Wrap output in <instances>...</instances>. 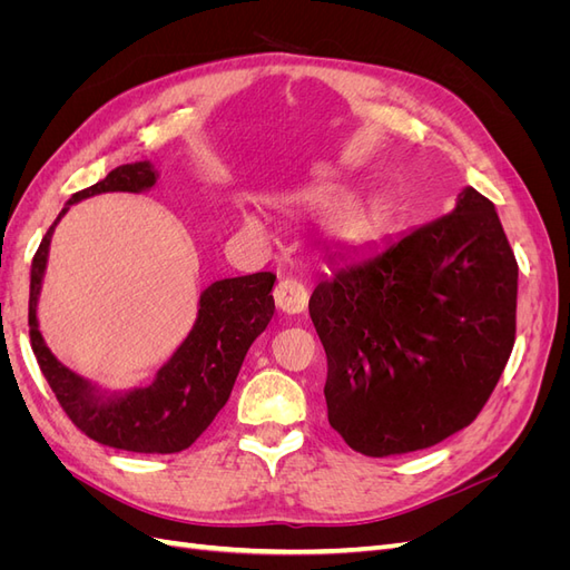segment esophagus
I'll list each match as a JSON object with an SVG mask.
<instances>
[{
  "instance_id": "34e87169",
  "label": "esophagus",
  "mask_w": 570,
  "mask_h": 570,
  "mask_svg": "<svg viewBox=\"0 0 570 570\" xmlns=\"http://www.w3.org/2000/svg\"><path fill=\"white\" fill-rule=\"evenodd\" d=\"M273 297H275V306L285 314H302L308 304L306 287L295 278H283L278 285H275Z\"/></svg>"
}]
</instances>
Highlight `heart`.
Returning <instances> with one entry per match:
<instances>
[{
    "label": "heart",
    "mask_w": 570,
    "mask_h": 570,
    "mask_svg": "<svg viewBox=\"0 0 570 570\" xmlns=\"http://www.w3.org/2000/svg\"><path fill=\"white\" fill-rule=\"evenodd\" d=\"M352 195L347 185H335V183H308L299 189H292L285 197L287 204L295 206L302 212H327L333 206L342 204ZM239 216L247 228H262V216L256 214L252 206L243 204L239 206ZM390 220V202L383 193H368L344 204L342 209L331 220V235L333 239L342 245H366L371 239L381 235Z\"/></svg>",
    "instance_id": "1"
}]
</instances>
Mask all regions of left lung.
Here are the masks:
<instances>
[{"label":"left lung","instance_id":"1","mask_svg":"<svg viewBox=\"0 0 570 570\" xmlns=\"http://www.w3.org/2000/svg\"><path fill=\"white\" fill-rule=\"evenodd\" d=\"M515 295L519 264L502 220L473 187L452 214L340 256L308 299L327 356V421L366 456L459 433L511 356Z\"/></svg>","mask_w":570,"mask_h":570}]
</instances>
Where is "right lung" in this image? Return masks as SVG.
I'll use <instances>...</instances> for the list:
<instances>
[{
  "label": "right lung",
  "instance_id": "add662e5",
  "mask_svg": "<svg viewBox=\"0 0 570 570\" xmlns=\"http://www.w3.org/2000/svg\"><path fill=\"white\" fill-rule=\"evenodd\" d=\"M157 178L159 170L149 161H135L80 189L51 223L30 268V344L51 392L66 416L90 440L137 454L183 452L212 425L228 402L247 350L266 331L275 312L273 273L212 283L199 295L197 321L174 356L149 385L126 392L99 390L49 352L38 323V299L57 223L82 199L105 193H147Z\"/></svg>",
  "mask_w": 570,
  "mask_h": 570
}]
</instances>
